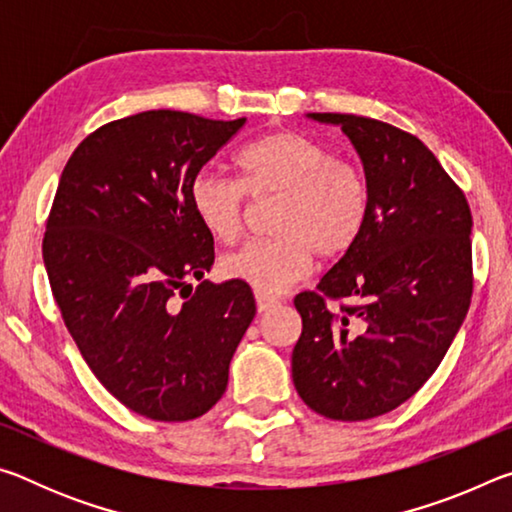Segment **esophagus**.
Wrapping results in <instances>:
<instances>
[{"mask_svg": "<svg viewBox=\"0 0 512 512\" xmlns=\"http://www.w3.org/2000/svg\"><path fill=\"white\" fill-rule=\"evenodd\" d=\"M255 300H257L259 314H262V311H268L275 305H280V298H275L273 293H266V291H255Z\"/></svg>", "mask_w": 512, "mask_h": 512, "instance_id": "1", "label": "esophagus"}]
</instances>
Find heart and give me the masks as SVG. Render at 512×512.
Instances as JSON below:
<instances>
[{"label": "heart", "mask_w": 512, "mask_h": 512, "mask_svg": "<svg viewBox=\"0 0 512 512\" xmlns=\"http://www.w3.org/2000/svg\"><path fill=\"white\" fill-rule=\"evenodd\" d=\"M239 178L203 169L189 185V203L207 235L235 244L255 203L277 198L271 214L273 237L250 241L223 257L230 280L277 293L309 271L314 255L339 259L357 244L370 212L363 171L334 158L323 142L298 131L257 137L235 158Z\"/></svg>", "instance_id": "heart-1"}]
</instances>
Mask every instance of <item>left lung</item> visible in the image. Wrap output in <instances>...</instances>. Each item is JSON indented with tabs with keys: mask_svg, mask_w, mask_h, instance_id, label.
I'll use <instances>...</instances> for the list:
<instances>
[{
	"mask_svg": "<svg viewBox=\"0 0 512 512\" xmlns=\"http://www.w3.org/2000/svg\"><path fill=\"white\" fill-rule=\"evenodd\" d=\"M339 124L370 189L366 228L293 300L302 318L291 372L309 409L359 422L424 386L470 309L472 212L463 189L418 137L386 121L311 112ZM327 301H339L329 310Z\"/></svg>",
	"mask_w": 512,
	"mask_h": 512,
	"instance_id": "obj_1",
	"label": "left lung"
}]
</instances>
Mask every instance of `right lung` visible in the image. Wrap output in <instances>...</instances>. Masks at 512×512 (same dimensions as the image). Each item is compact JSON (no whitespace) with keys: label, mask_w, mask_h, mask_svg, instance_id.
Segmentation results:
<instances>
[{"label":"right lung","mask_w":512,"mask_h":512,"mask_svg":"<svg viewBox=\"0 0 512 512\" xmlns=\"http://www.w3.org/2000/svg\"><path fill=\"white\" fill-rule=\"evenodd\" d=\"M244 124L146 110L90 133L60 176L42 239L51 293L94 377L144 418L210 411L255 318L246 282L203 280L214 237L189 203Z\"/></svg>","instance_id":"right-lung-1"}]
</instances>
